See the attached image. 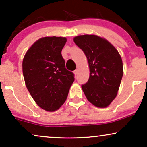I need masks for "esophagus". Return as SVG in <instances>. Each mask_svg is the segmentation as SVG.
I'll use <instances>...</instances> for the list:
<instances>
[{
    "label": "esophagus",
    "instance_id": "34e87169",
    "mask_svg": "<svg viewBox=\"0 0 147 147\" xmlns=\"http://www.w3.org/2000/svg\"><path fill=\"white\" fill-rule=\"evenodd\" d=\"M74 74H75V75H77V74H78V69H76L75 71H74Z\"/></svg>",
    "mask_w": 147,
    "mask_h": 147
}]
</instances>
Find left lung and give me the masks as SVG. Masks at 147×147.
I'll list each match as a JSON object with an SVG mask.
<instances>
[{
  "instance_id": "1",
  "label": "left lung",
  "mask_w": 147,
  "mask_h": 147,
  "mask_svg": "<svg viewBox=\"0 0 147 147\" xmlns=\"http://www.w3.org/2000/svg\"><path fill=\"white\" fill-rule=\"evenodd\" d=\"M74 43L84 52L90 67V78L82 88L88 101L105 108L117 95L123 76L122 58L107 40L94 35L77 36Z\"/></svg>"
}]
</instances>
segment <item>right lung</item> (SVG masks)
Masks as SVG:
<instances>
[{
	"label": "right lung",
	"mask_w": 147,
	"mask_h": 147,
	"mask_svg": "<svg viewBox=\"0 0 147 147\" xmlns=\"http://www.w3.org/2000/svg\"><path fill=\"white\" fill-rule=\"evenodd\" d=\"M66 41L65 37L41 38L23 58L26 86L37 105L49 112L59 109L65 102L75 80L73 72L65 68L61 55Z\"/></svg>",
	"instance_id": "obj_1"
}]
</instances>
